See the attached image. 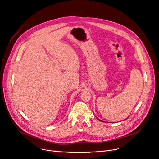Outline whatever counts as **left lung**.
<instances>
[{"label": "left lung", "mask_w": 159, "mask_h": 159, "mask_svg": "<svg viewBox=\"0 0 159 159\" xmlns=\"http://www.w3.org/2000/svg\"><path fill=\"white\" fill-rule=\"evenodd\" d=\"M98 120H100V121H102V122H104V121H103V120H100V119H98Z\"/></svg>", "instance_id": "obj_1"}]
</instances>
